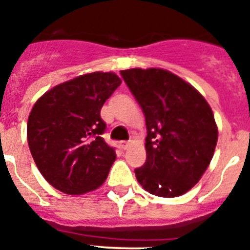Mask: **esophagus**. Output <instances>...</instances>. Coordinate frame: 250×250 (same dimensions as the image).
<instances>
[{
	"mask_svg": "<svg viewBox=\"0 0 250 250\" xmlns=\"http://www.w3.org/2000/svg\"><path fill=\"white\" fill-rule=\"evenodd\" d=\"M130 143H131L130 140L129 141H121L120 145H121V147H123V149H126V147L130 145Z\"/></svg>",
	"mask_w": 250,
	"mask_h": 250,
	"instance_id": "34e87169",
	"label": "esophagus"
}]
</instances>
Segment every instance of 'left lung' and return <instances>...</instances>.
I'll return each instance as SVG.
<instances>
[{
	"label": "left lung",
	"mask_w": 250,
	"mask_h": 250,
	"mask_svg": "<svg viewBox=\"0 0 250 250\" xmlns=\"http://www.w3.org/2000/svg\"><path fill=\"white\" fill-rule=\"evenodd\" d=\"M120 74L146 121V161L135 169L138 182L154 195H183L214 155L218 129L210 106L190 83L163 68Z\"/></svg>",
	"instance_id": "8db88e82"
}]
</instances>
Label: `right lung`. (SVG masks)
Wrapping results in <instances>:
<instances>
[{
    "mask_svg": "<svg viewBox=\"0 0 250 250\" xmlns=\"http://www.w3.org/2000/svg\"><path fill=\"white\" fill-rule=\"evenodd\" d=\"M112 72H92L55 86L34 105L27 123L30 151L55 189L81 195L105 182L116 159L101 138L105 101L120 86Z\"/></svg>",
    "mask_w": 250,
    "mask_h": 250,
    "instance_id": "1",
    "label": "right lung"
}]
</instances>
